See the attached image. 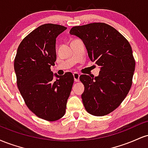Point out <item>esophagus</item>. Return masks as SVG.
Instances as JSON below:
<instances>
[{"mask_svg":"<svg viewBox=\"0 0 148 148\" xmlns=\"http://www.w3.org/2000/svg\"><path fill=\"white\" fill-rule=\"evenodd\" d=\"M73 76H74V81L75 82H79V74L77 72H74L73 74Z\"/></svg>","mask_w":148,"mask_h":148,"instance_id":"34e87169","label":"esophagus"}]
</instances>
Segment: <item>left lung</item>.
<instances>
[{
  "label": "left lung",
  "mask_w": 148,
  "mask_h": 148,
  "mask_svg": "<svg viewBox=\"0 0 148 148\" xmlns=\"http://www.w3.org/2000/svg\"><path fill=\"white\" fill-rule=\"evenodd\" d=\"M69 33L83 40L90 59L100 67L98 76L79 77L85 87L81 95L85 108L95 116L109 114L132 87L136 62L130 42L105 23L74 26Z\"/></svg>",
  "instance_id": "1"
}]
</instances>
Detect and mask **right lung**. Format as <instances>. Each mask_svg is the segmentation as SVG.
Segmentation results:
<instances>
[{
  "mask_svg": "<svg viewBox=\"0 0 148 148\" xmlns=\"http://www.w3.org/2000/svg\"><path fill=\"white\" fill-rule=\"evenodd\" d=\"M66 29L53 23L40 25L22 40L14 58L16 84L25 104L47 121H56L64 115L74 84L71 72L55 74L58 79L53 81L51 70L56 60V37Z\"/></svg>",
  "mask_w": 148,
  "mask_h": 148,
  "instance_id": "1",
  "label": "right lung"
}]
</instances>
